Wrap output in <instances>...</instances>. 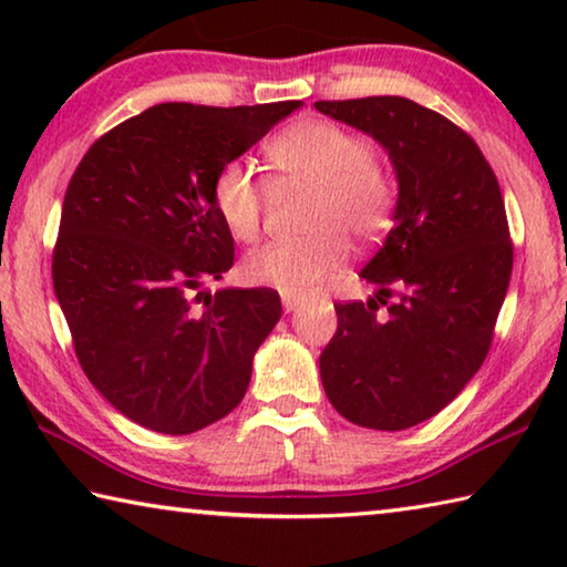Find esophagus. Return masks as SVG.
<instances>
[{
    "label": "esophagus",
    "mask_w": 567,
    "mask_h": 567,
    "mask_svg": "<svg viewBox=\"0 0 567 567\" xmlns=\"http://www.w3.org/2000/svg\"><path fill=\"white\" fill-rule=\"evenodd\" d=\"M300 305H302V297H300V295L282 292V307H285V312H295Z\"/></svg>",
    "instance_id": "34e87169"
}]
</instances>
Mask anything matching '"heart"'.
<instances>
[{
    "mask_svg": "<svg viewBox=\"0 0 567 567\" xmlns=\"http://www.w3.org/2000/svg\"><path fill=\"white\" fill-rule=\"evenodd\" d=\"M267 157L285 185L315 189L310 227L302 239H272L243 262L247 282L282 292H310L348 260V239L370 245L388 233L398 207V179L372 157L364 134L332 120H302L282 130ZM213 203L229 235L252 243L260 235L267 185L252 165L229 159L217 169Z\"/></svg>",
    "mask_w": 567,
    "mask_h": 567,
    "instance_id": "obj_1",
    "label": "heart"
}]
</instances>
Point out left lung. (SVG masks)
<instances>
[{"mask_svg": "<svg viewBox=\"0 0 567 567\" xmlns=\"http://www.w3.org/2000/svg\"><path fill=\"white\" fill-rule=\"evenodd\" d=\"M315 107L372 134L400 182L395 227L360 272L378 295L334 302L322 388L354 425L408 430L453 402L491 352L513 275L503 192L475 140L417 102Z\"/></svg>", "mask_w": 567, "mask_h": 567, "instance_id": "left-lung-1", "label": "left lung"}]
</instances>
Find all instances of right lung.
I'll return each instance as SVG.
<instances>
[{
  "mask_svg": "<svg viewBox=\"0 0 567 567\" xmlns=\"http://www.w3.org/2000/svg\"><path fill=\"white\" fill-rule=\"evenodd\" d=\"M297 107L155 104L104 132L74 169L54 292L84 375L142 427L197 433L245 398L282 305L270 287L199 290L235 262L213 182Z\"/></svg>",
  "mask_w": 567,
  "mask_h": 567,
  "instance_id": "right-lung-1",
  "label": "right lung"
}]
</instances>
